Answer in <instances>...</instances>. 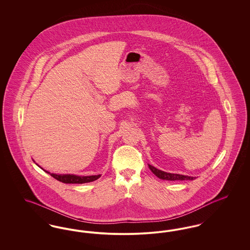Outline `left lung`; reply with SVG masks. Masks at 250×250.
<instances>
[{"label":"left lung","instance_id":"left-lung-1","mask_svg":"<svg viewBox=\"0 0 250 250\" xmlns=\"http://www.w3.org/2000/svg\"><path fill=\"white\" fill-rule=\"evenodd\" d=\"M150 169L152 170V172L155 174V176H157L159 179L162 180H167V181H184V180H194L195 177H191V176H187V175H182V174H174V173H167L163 170H160L158 168H156L152 165H149Z\"/></svg>","mask_w":250,"mask_h":250}]
</instances>
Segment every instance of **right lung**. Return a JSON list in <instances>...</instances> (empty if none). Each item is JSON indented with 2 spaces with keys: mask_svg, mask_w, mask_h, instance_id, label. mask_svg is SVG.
I'll list each match as a JSON object with an SVG mask.
<instances>
[{
  "mask_svg": "<svg viewBox=\"0 0 250 250\" xmlns=\"http://www.w3.org/2000/svg\"><path fill=\"white\" fill-rule=\"evenodd\" d=\"M45 171L48 172L47 170H45ZM50 175L53 178L58 180L62 183H64V184H84V183L95 181L101 176L100 174L99 175H92V176H77V175H73V174H55V173H50Z\"/></svg>",
  "mask_w": 250,
  "mask_h": 250,
  "instance_id": "1",
  "label": "right lung"
}]
</instances>
